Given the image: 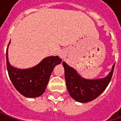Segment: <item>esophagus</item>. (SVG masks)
I'll use <instances>...</instances> for the list:
<instances>
[{
  "label": "esophagus",
  "mask_w": 121,
  "mask_h": 121,
  "mask_svg": "<svg viewBox=\"0 0 121 121\" xmlns=\"http://www.w3.org/2000/svg\"><path fill=\"white\" fill-rule=\"evenodd\" d=\"M60 56L61 58H64L66 56V54H64V52H61L60 54Z\"/></svg>",
  "instance_id": "1"
}]
</instances>
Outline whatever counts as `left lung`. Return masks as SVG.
<instances>
[{"mask_svg": "<svg viewBox=\"0 0 121 121\" xmlns=\"http://www.w3.org/2000/svg\"><path fill=\"white\" fill-rule=\"evenodd\" d=\"M62 64L68 92L73 99L81 103L94 100L104 91L111 79L115 65L114 64L112 66L111 71L106 77L90 80L81 77L76 69L65 61H63Z\"/></svg>", "mask_w": 121, "mask_h": 121, "instance_id": "1", "label": "left lung"}]
</instances>
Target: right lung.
Returning a JSON list of instances; mask_svg holds the SVG:
<instances>
[{
  "mask_svg": "<svg viewBox=\"0 0 121 121\" xmlns=\"http://www.w3.org/2000/svg\"><path fill=\"white\" fill-rule=\"evenodd\" d=\"M10 43V41L7 48L6 62L8 75L14 87L26 97L34 98L42 95L55 66L60 64L61 60L58 56H50L44 58L34 67L17 69L12 66L8 60V49Z\"/></svg>",
  "mask_w": 121,
  "mask_h": 121,
  "instance_id": "1",
  "label": "right lung"
}]
</instances>
